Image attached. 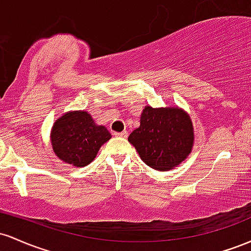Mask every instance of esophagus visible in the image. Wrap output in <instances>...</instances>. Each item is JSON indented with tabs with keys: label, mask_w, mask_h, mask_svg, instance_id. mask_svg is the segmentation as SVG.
Returning <instances> with one entry per match:
<instances>
[{
	"label": "esophagus",
	"mask_w": 251,
	"mask_h": 251,
	"mask_svg": "<svg viewBox=\"0 0 251 251\" xmlns=\"http://www.w3.org/2000/svg\"><path fill=\"white\" fill-rule=\"evenodd\" d=\"M114 135H115V136H118V137H126V136H128V133H126V130L121 131V133H116V131H115Z\"/></svg>",
	"instance_id": "34e87169"
}]
</instances>
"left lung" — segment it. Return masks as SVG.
<instances>
[{"mask_svg":"<svg viewBox=\"0 0 251 251\" xmlns=\"http://www.w3.org/2000/svg\"><path fill=\"white\" fill-rule=\"evenodd\" d=\"M128 141L149 167L172 170L192 151V122L180 109L146 106L140 126L129 135Z\"/></svg>","mask_w":251,"mask_h":251,"instance_id":"1","label":"left lung"}]
</instances>
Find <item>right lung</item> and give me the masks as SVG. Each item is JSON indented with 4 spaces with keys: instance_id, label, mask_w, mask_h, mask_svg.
Listing matches in <instances>:
<instances>
[{
    "instance_id": "add662e5",
    "label": "right lung",
    "mask_w": 251,
    "mask_h": 251,
    "mask_svg": "<svg viewBox=\"0 0 251 251\" xmlns=\"http://www.w3.org/2000/svg\"><path fill=\"white\" fill-rule=\"evenodd\" d=\"M50 137L59 159L84 167L95 159L100 146L111 139V135L105 126L96 125L88 112L75 111L59 118Z\"/></svg>"
}]
</instances>
